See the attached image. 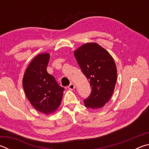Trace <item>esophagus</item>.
Wrapping results in <instances>:
<instances>
[{"mask_svg":"<svg viewBox=\"0 0 149 149\" xmlns=\"http://www.w3.org/2000/svg\"><path fill=\"white\" fill-rule=\"evenodd\" d=\"M68 89L70 90H74L75 88V86L74 84H70V85H68Z\"/></svg>","mask_w":149,"mask_h":149,"instance_id":"1","label":"esophagus"}]
</instances>
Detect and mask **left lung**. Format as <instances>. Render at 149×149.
<instances>
[{
	"label": "left lung",
	"instance_id": "1",
	"mask_svg": "<svg viewBox=\"0 0 149 149\" xmlns=\"http://www.w3.org/2000/svg\"><path fill=\"white\" fill-rule=\"evenodd\" d=\"M77 64L89 80L91 92L84 101L85 107L98 109L112 97L117 80V70L113 58L95 42L85 43L74 52Z\"/></svg>",
	"mask_w": 149,
	"mask_h": 149
}]
</instances>
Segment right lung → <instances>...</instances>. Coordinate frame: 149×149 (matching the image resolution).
<instances>
[{"instance_id": "add662e5", "label": "right lung", "mask_w": 149, "mask_h": 149, "mask_svg": "<svg viewBox=\"0 0 149 149\" xmlns=\"http://www.w3.org/2000/svg\"><path fill=\"white\" fill-rule=\"evenodd\" d=\"M50 55L37 56L27 67L23 78V87L27 99L39 112H54L61 103L64 88L47 71Z\"/></svg>"}]
</instances>
